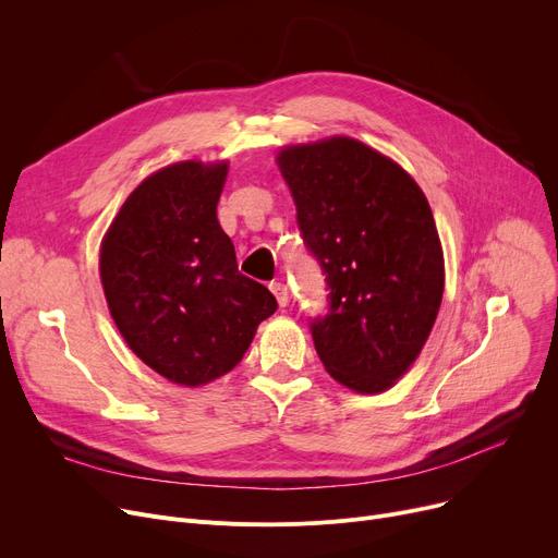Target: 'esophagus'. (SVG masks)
Listing matches in <instances>:
<instances>
[{
  "label": "esophagus",
  "instance_id": "obj_1",
  "mask_svg": "<svg viewBox=\"0 0 558 558\" xmlns=\"http://www.w3.org/2000/svg\"><path fill=\"white\" fill-rule=\"evenodd\" d=\"M269 289L274 291V295H276V301H278L280 307H284V305L289 303V289H287L284 282H271Z\"/></svg>",
  "mask_w": 558,
  "mask_h": 558
}]
</instances>
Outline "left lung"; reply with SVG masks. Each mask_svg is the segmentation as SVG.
I'll return each mask as SVG.
<instances>
[{"mask_svg":"<svg viewBox=\"0 0 558 558\" xmlns=\"http://www.w3.org/2000/svg\"><path fill=\"white\" fill-rule=\"evenodd\" d=\"M305 246L327 282L310 329L327 373L356 392L388 390L422 352L444 293L433 210L415 179L348 136L278 155Z\"/></svg>","mask_w":558,"mask_h":558,"instance_id":"obj_1","label":"left lung"}]
</instances>
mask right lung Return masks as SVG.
<instances>
[{
    "label": "right lung",
    "mask_w": 558,
    "mask_h": 558,
    "mask_svg": "<svg viewBox=\"0 0 558 558\" xmlns=\"http://www.w3.org/2000/svg\"><path fill=\"white\" fill-rule=\"evenodd\" d=\"M229 163L181 161L125 199L100 246L109 314L161 377L202 386L233 369L278 303L238 271L217 221Z\"/></svg>",
    "instance_id": "add662e5"
}]
</instances>
